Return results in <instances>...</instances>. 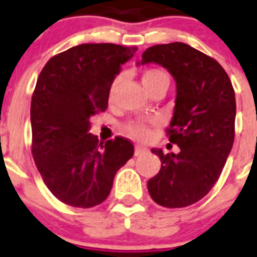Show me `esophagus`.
<instances>
[{"instance_id": "esophagus-1", "label": "esophagus", "mask_w": 257, "mask_h": 257, "mask_svg": "<svg viewBox=\"0 0 257 257\" xmlns=\"http://www.w3.org/2000/svg\"><path fill=\"white\" fill-rule=\"evenodd\" d=\"M148 153V149L143 145H136L135 147V156H141V154Z\"/></svg>"}]
</instances>
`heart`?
I'll return each mask as SVG.
<instances>
[{
    "label": "heart",
    "instance_id": "1",
    "mask_svg": "<svg viewBox=\"0 0 257 257\" xmlns=\"http://www.w3.org/2000/svg\"><path fill=\"white\" fill-rule=\"evenodd\" d=\"M141 80H143L144 87L147 88V91L149 88H152L153 85L161 84V83H169V75L165 72L164 70H160V68H148L143 72L141 75ZM114 92V84L112 85L110 88L109 96L112 97ZM125 131L126 133L136 139H145L148 135H149V126L147 124L140 121H129L125 124Z\"/></svg>",
    "mask_w": 257,
    "mask_h": 257
}]
</instances>
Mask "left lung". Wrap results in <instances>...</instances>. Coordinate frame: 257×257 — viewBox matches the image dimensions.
I'll list each match as a JSON object with an SVG mask.
<instances>
[{"mask_svg": "<svg viewBox=\"0 0 257 257\" xmlns=\"http://www.w3.org/2000/svg\"><path fill=\"white\" fill-rule=\"evenodd\" d=\"M147 63L161 64L176 80V107L168 136L181 149L178 154L152 149L162 165L149 179L148 190L160 206L186 207L212 189L232 149L235 91L215 59L182 42L147 49L141 64Z\"/></svg>", "mask_w": 257, "mask_h": 257, "instance_id": "left-lung-1", "label": "left lung"}]
</instances>
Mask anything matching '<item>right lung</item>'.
<instances>
[{
    "label": "right lung",
    "mask_w": 257,
    "mask_h": 257,
    "mask_svg": "<svg viewBox=\"0 0 257 257\" xmlns=\"http://www.w3.org/2000/svg\"><path fill=\"white\" fill-rule=\"evenodd\" d=\"M136 47L84 43L53 56L31 97V153L46 186L72 207L97 206L135 147L116 137L99 143L91 117L108 107L110 85Z\"/></svg>",
    "instance_id": "1"
}]
</instances>
